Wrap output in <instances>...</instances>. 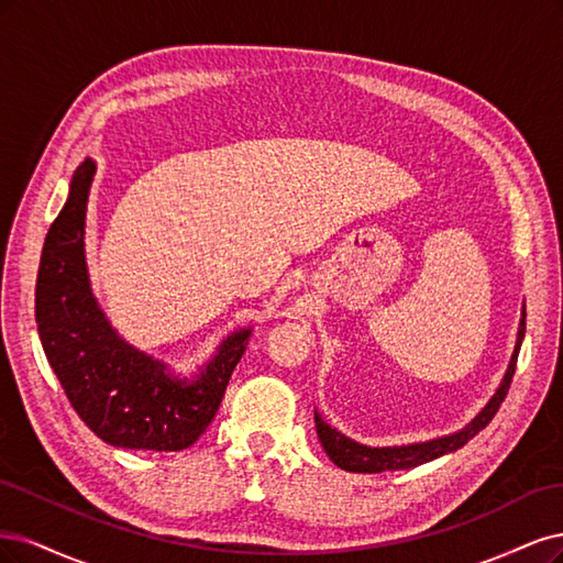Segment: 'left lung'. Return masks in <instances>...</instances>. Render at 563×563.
Returning <instances> with one entry per match:
<instances>
[{
	"mask_svg": "<svg viewBox=\"0 0 563 563\" xmlns=\"http://www.w3.org/2000/svg\"><path fill=\"white\" fill-rule=\"evenodd\" d=\"M526 332V308L521 311V322H519V334H517V346H515V355L510 360V367H507V374L503 378V384L498 388V393L492 397L477 419L465 426L461 432L449 434V438H440L432 442H421V444H409V446H380V449H372L365 444H357L349 438H343L341 432H336L334 428H330L324 423L320 416L316 413V430L318 438L322 442V449L328 451L330 461H334L341 470H349V473H388V470H407V467H416L423 465L432 459H440L449 451H456L463 444H467L470 440L475 438L479 430H484L492 419L496 416V411L500 409L507 390H510L512 376H515V367H517V357H519V349H521V339Z\"/></svg>",
	"mask_w": 563,
	"mask_h": 563,
	"instance_id": "left-lung-1",
	"label": "left lung"
}]
</instances>
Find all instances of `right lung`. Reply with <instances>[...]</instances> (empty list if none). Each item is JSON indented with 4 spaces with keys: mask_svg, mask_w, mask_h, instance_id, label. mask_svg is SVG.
Instances as JSON below:
<instances>
[{
    "mask_svg": "<svg viewBox=\"0 0 563 563\" xmlns=\"http://www.w3.org/2000/svg\"><path fill=\"white\" fill-rule=\"evenodd\" d=\"M93 173L96 163L86 158L46 233L34 289L42 346L69 405L100 440L123 449L183 451L201 438L220 409L250 330L231 334L196 380L168 376L166 365L119 339L90 295L84 260Z\"/></svg>",
    "mask_w": 563,
    "mask_h": 563,
    "instance_id": "add662e5",
    "label": "right lung"
}]
</instances>
